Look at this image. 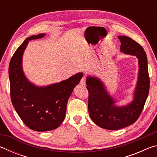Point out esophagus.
Returning <instances> with one entry per match:
<instances>
[{
  "label": "esophagus",
  "instance_id": "34e87169",
  "mask_svg": "<svg viewBox=\"0 0 157 157\" xmlns=\"http://www.w3.org/2000/svg\"><path fill=\"white\" fill-rule=\"evenodd\" d=\"M79 83H80V84H82V85H85V84H86V78H82L81 79L80 82H79Z\"/></svg>",
  "mask_w": 157,
  "mask_h": 157
}]
</instances>
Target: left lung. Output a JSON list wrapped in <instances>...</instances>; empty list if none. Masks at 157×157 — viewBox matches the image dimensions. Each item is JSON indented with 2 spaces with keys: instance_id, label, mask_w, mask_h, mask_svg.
<instances>
[{
  "instance_id": "1",
  "label": "left lung",
  "mask_w": 157,
  "mask_h": 157,
  "mask_svg": "<svg viewBox=\"0 0 157 157\" xmlns=\"http://www.w3.org/2000/svg\"><path fill=\"white\" fill-rule=\"evenodd\" d=\"M118 37L121 43V52L136 56L139 62L137 82L132 102L123 106L116 105L117 101L109 94L100 78L88 75L86 80L89 94V116L97 125L109 130L124 128L136 121L144 107L150 89L147 55L143 47L130 37Z\"/></svg>"
}]
</instances>
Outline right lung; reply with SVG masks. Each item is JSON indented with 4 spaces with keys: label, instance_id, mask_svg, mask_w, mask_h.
<instances>
[{
    "label": "right lung",
    "instance_id": "1",
    "mask_svg": "<svg viewBox=\"0 0 157 157\" xmlns=\"http://www.w3.org/2000/svg\"><path fill=\"white\" fill-rule=\"evenodd\" d=\"M44 33L28 37L18 48L10 61L9 78L12 105L29 128L46 132L59 127L64 120L69 97L83 76L82 72L58 83L39 86L26 78L22 60L29 41L43 38Z\"/></svg>",
    "mask_w": 157,
    "mask_h": 157
}]
</instances>
